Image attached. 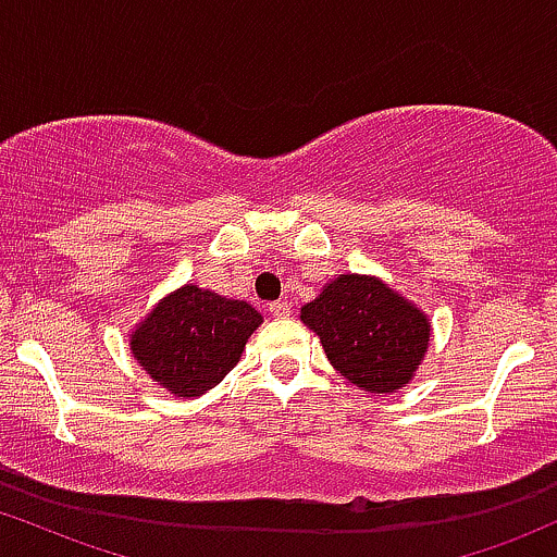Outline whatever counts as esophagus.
Masks as SVG:
<instances>
[{
  "instance_id": "esophagus-1",
  "label": "esophagus",
  "mask_w": 557,
  "mask_h": 557,
  "mask_svg": "<svg viewBox=\"0 0 557 557\" xmlns=\"http://www.w3.org/2000/svg\"><path fill=\"white\" fill-rule=\"evenodd\" d=\"M273 318H289L292 312V305L289 302H271V308H268Z\"/></svg>"
}]
</instances>
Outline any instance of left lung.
Listing matches in <instances>:
<instances>
[{
    "label": "left lung",
    "mask_w": 557,
    "mask_h": 557,
    "mask_svg": "<svg viewBox=\"0 0 557 557\" xmlns=\"http://www.w3.org/2000/svg\"><path fill=\"white\" fill-rule=\"evenodd\" d=\"M299 321L315 331L331 366L371 395L410 384L429 352V315L379 276L331 278Z\"/></svg>",
    "instance_id": "left-lung-1"
}]
</instances>
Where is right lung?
I'll return each mask as SVG.
<instances>
[{
    "mask_svg": "<svg viewBox=\"0 0 557 557\" xmlns=\"http://www.w3.org/2000/svg\"><path fill=\"white\" fill-rule=\"evenodd\" d=\"M260 323L262 315L245 299L184 284L131 329L128 347L160 389L195 399L226 379Z\"/></svg>",
    "mask_w": 557,
    "mask_h": 557,
    "instance_id": "right-lung-1",
    "label": "right lung"
}]
</instances>
